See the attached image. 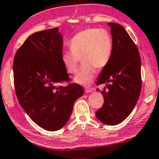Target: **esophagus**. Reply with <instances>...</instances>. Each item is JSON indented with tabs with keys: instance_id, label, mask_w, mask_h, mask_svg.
<instances>
[{
	"instance_id": "1",
	"label": "esophagus",
	"mask_w": 159,
	"mask_h": 159,
	"mask_svg": "<svg viewBox=\"0 0 159 159\" xmlns=\"http://www.w3.org/2000/svg\"><path fill=\"white\" fill-rule=\"evenodd\" d=\"M94 89H92V88H86V89H85V92L86 93H91V92H92L94 91Z\"/></svg>"
}]
</instances>
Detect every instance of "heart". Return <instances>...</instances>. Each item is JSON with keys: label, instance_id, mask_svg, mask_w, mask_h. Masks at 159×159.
<instances>
[{"label": "heart", "instance_id": "1", "mask_svg": "<svg viewBox=\"0 0 159 159\" xmlns=\"http://www.w3.org/2000/svg\"><path fill=\"white\" fill-rule=\"evenodd\" d=\"M70 51L61 53V60L68 73L75 74L78 61L83 64L74 78L76 84L89 86L97 73L110 61L113 50L112 37L107 30L86 29L79 31L69 42Z\"/></svg>", "mask_w": 159, "mask_h": 159}]
</instances>
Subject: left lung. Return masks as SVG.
Returning a JSON list of instances; mask_svg holds the SVG:
<instances>
[{
    "label": "left lung",
    "mask_w": 159,
    "mask_h": 159,
    "mask_svg": "<svg viewBox=\"0 0 159 159\" xmlns=\"http://www.w3.org/2000/svg\"><path fill=\"white\" fill-rule=\"evenodd\" d=\"M113 50L109 62L100 72L97 85L105 84L101 92L102 108L95 112L100 122L108 125L122 122L135 107L141 92V59L139 51L122 25L108 23Z\"/></svg>",
    "instance_id": "obj_1"
}]
</instances>
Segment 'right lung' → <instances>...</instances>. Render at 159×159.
Instances as JSON below:
<instances>
[{"label": "right lung", "mask_w": 159, "mask_h": 159, "mask_svg": "<svg viewBox=\"0 0 159 159\" xmlns=\"http://www.w3.org/2000/svg\"><path fill=\"white\" fill-rule=\"evenodd\" d=\"M62 47L59 29L45 30L29 36L14 58L18 101L36 124L50 131L65 125L84 92L77 84L56 86L70 80L61 60Z\"/></svg>", "instance_id": "add662e5"}]
</instances>
